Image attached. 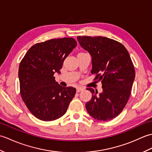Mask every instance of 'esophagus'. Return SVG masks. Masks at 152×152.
<instances>
[{"label": "esophagus", "mask_w": 152, "mask_h": 152, "mask_svg": "<svg viewBox=\"0 0 152 152\" xmlns=\"http://www.w3.org/2000/svg\"><path fill=\"white\" fill-rule=\"evenodd\" d=\"M83 89H84V88H82V87H77V88H76V91H77V92H80V91H82Z\"/></svg>", "instance_id": "obj_1"}]
</instances>
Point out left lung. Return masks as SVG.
<instances>
[{"label":"left lung","instance_id":"left-lung-1","mask_svg":"<svg viewBox=\"0 0 152 152\" xmlns=\"http://www.w3.org/2000/svg\"><path fill=\"white\" fill-rule=\"evenodd\" d=\"M78 42L92 57L94 80L101 81L102 92L87 88L93 94L86 102L89 115L99 121H109L120 114L131 95L135 77L128 51L119 42L102 37L78 36Z\"/></svg>","mask_w":152,"mask_h":152}]
</instances>
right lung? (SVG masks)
Instances as JSON below:
<instances>
[{
	"instance_id": "right-lung-1",
	"label": "right lung",
	"mask_w": 152,
	"mask_h": 152,
	"mask_svg": "<svg viewBox=\"0 0 152 152\" xmlns=\"http://www.w3.org/2000/svg\"><path fill=\"white\" fill-rule=\"evenodd\" d=\"M77 46L72 38L51 39L33 45L19 67L20 93L31 114L45 121H53L65 114L76 94V88L63 87L56 82L55 72Z\"/></svg>"
}]
</instances>
